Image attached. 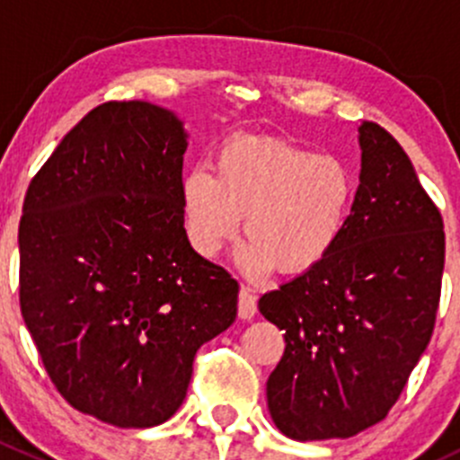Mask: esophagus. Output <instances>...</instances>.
<instances>
[{
    "label": "esophagus",
    "instance_id": "34e87169",
    "mask_svg": "<svg viewBox=\"0 0 460 460\" xmlns=\"http://www.w3.org/2000/svg\"><path fill=\"white\" fill-rule=\"evenodd\" d=\"M256 312H258L256 296L243 287V289H240V296H238V316L243 320H252L253 316H256Z\"/></svg>",
    "mask_w": 460,
    "mask_h": 460
}]
</instances>
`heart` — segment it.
Returning <instances> with one entry per match:
<instances>
[{
	"label": "heart",
	"mask_w": 460,
	"mask_h": 460,
	"mask_svg": "<svg viewBox=\"0 0 460 460\" xmlns=\"http://www.w3.org/2000/svg\"><path fill=\"white\" fill-rule=\"evenodd\" d=\"M356 175L342 157L278 137H235L217 151L213 175L182 178V211L193 252L213 258L240 229L235 260L252 280L280 269L303 276L320 267L345 234Z\"/></svg>",
	"instance_id": "heart-1"
}]
</instances>
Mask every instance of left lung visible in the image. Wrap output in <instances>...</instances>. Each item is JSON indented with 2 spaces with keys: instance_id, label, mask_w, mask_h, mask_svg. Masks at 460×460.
I'll return each mask as SVG.
<instances>
[{
  "instance_id": "8db88e82",
  "label": "left lung",
  "mask_w": 460,
  "mask_h": 460,
  "mask_svg": "<svg viewBox=\"0 0 460 460\" xmlns=\"http://www.w3.org/2000/svg\"><path fill=\"white\" fill-rule=\"evenodd\" d=\"M358 146V189L338 247L258 303L287 342L267 380L269 414L303 443L349 438L383 420L438 309L443 217L380 124L360 122Z\"/></svg>"
}]
</instances>
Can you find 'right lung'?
<instances>
[{
    "mask_svg": "<svg viewBox=\"0 0 460 460\" xmlns=\"http://www.w3.org/2000/svg\"><path fill=\"white\" fill-rule=\"evenodd\" d=\"M187 146L173 111L109 102L64 136L26 191L22 316L58 392L115 428L169 420L196 351L238 314V282L187 238Z\"/></svg>",
    "mask_w": 460,
    "mask_h": 460,
    "instance_id": "add662e5",
    "label": "right lung"
}]
</instances>
